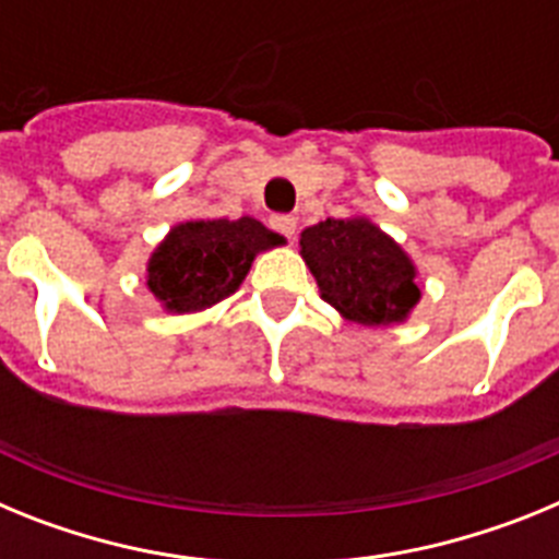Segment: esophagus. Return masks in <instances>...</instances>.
<instances>
[{
    "label": "esophagus",
    "mask_w": 559,
    "mask_h": 559,
    "mask_svg": "<svg viewBox=\"0 0 559 559\" xmlns=\"http://www.w3.org/2000/svg\"><path fill=\"white\" fill-rule=\"evenodd\" d=\"M269 226L274 231H280L283 237H288V240H294V231H296V218L294 215H274V218L269 221Z\"/></svg>",
    "instance_id": "34e87169"
}]
</instances>
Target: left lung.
<instances>
[{"instance_id": "8db88e82", "label": "left lung", "mask_w": 559, "mask_h": 559, "mask_svg": "<svg viewBox=\"0 0 559 559\" xmlns=\"http://www.w3.org/2000/svg\"><path fill=\"white\" fill-rule=\"evenodd\" d=\"M299 243L324 302L353 322H403L419 302L412 260L369 221L328 218L305 229Z\"/></svg>"}]
</instances>
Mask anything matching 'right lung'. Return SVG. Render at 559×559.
<instances>
[{
  "label": "right lung",
  "instance_id": "add662e5",
  "mask_svg": "<svg viewBox=\"0 0 559 559\" xmlns=\"http://www.w3.org/2000/svg\"><path fill=\"white\" fill-rule=\"evenodd\" d=\"M283 243L260 221H190L165 237L147 263V288L173 313H195L235 294L257 251Z\"/></svg>",
  "mask_w": 559,
  "mask_h": 559
}]
</instances>
